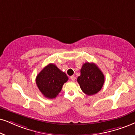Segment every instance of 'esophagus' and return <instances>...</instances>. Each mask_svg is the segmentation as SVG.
<instances>
[{"instance_id": "1", "label": "esophagus", "mask_w": 135, "mask_h": 135, "mask_svg": "<svg viewBox=\"0 0 135 135\" xmlns=\"http://www.w3.org/2000/svg\"><path fill=\"white\" fill-rule=\"evenodd\" d=\"M70 79L73 81H74V80H75V77H74V76H71L70 77Z\"/></svg>"}]
</instances>
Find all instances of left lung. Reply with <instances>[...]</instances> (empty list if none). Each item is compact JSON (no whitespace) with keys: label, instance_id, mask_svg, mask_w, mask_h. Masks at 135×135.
I'll list each match as a JSON object with an SVG mask.
<instances>
[{"label":"left lung","instance_id":"1","mask_svg":"<svg viewBox=\"0 0 135 135\" xmlns=\"http://www.w3.org/2000/svg\"><path fill=\"white\" fill-rule=\"evenodd\" d=\"M77 81L83 92L88 96L95 94L102 88L104 76L94 63L86 62L81 69V75Z\"/></svg>","mask_w":135,"mask_h":135}]
</instances>
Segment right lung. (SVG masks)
<instances>
[{"mask_svg":"<svg viewBox=\"0 0 135 135\" xmlns=\"http://www.w3.org/2000/svg\"><path fill=\"white\" fill-rule=\"evenodd\" d=\"M68 77L54 64H48L43 68L36 77V84L46 98L53 99L58 95Z\"/></svg>","mask_w":135,"mask_h":135,"instance_id":"add662e5","label":"right lung"}]
</instances>
